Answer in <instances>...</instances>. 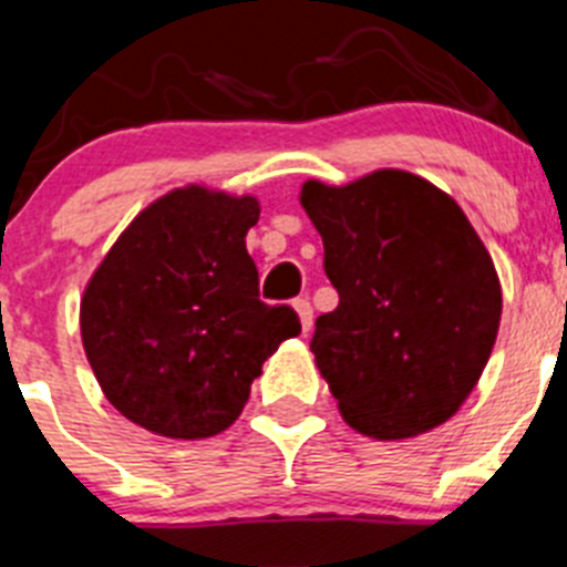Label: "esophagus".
<instances>
[{
    "label": "esophagus",
    "instance_id": "esophagus-1",
    "mask_svg": "<svg viewBox=\"0 0 567 567\" xmlns=\"http://www.w3.org/2000/svg\"><path fill=\"white\" fill-rule=\"evenodd\" d=\"M295 307V312H298V318H300V327H303V332H309V329H312V303H309L307 298H298L292 303Z\"/></svg>",
    "mask_w": 567,
    "mask_h": 567
}]
</instances>
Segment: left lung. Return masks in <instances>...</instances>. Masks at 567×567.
<instances>
[{
    "mask_svg": "<svg viewBox=\"0 0 567 567\" xmlns=\"http://www.w3.org/2000/svg\"><path fill=\"white\" fill-rule=\"evenodd\" d=\"M300 207L323 238L340 303L315 320L312 352L343 420L405 440L460 412L497 340L503 289L452 195L405 169L332 187Z\"/></svg>",
    "mask_w": 567,
    "mask_h": 567,
    "instance_id": "left-lung-1",
    "label": "left lung"
}]
</instances>
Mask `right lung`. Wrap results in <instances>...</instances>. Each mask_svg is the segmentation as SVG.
<instances>
[{
	"instance_id": "obj_1",
	"label": "right lung",
	"mask_w": 567,
	"mask_h": 567,
	"mask_svg": "<svg viewBox=\"0 0 567 567\" xmlns=\"http://www.w3.org/2000/svg\"><path fill=\"white\" fill-rule=\"evenodd\" d=\"M258 198L204 184L135 215L87 280L84 354L104 398L135 425L204 440L238 420L264 360L300 334L289 307L258 298L247 233Z\"/></svg>"
}]
</instances>
